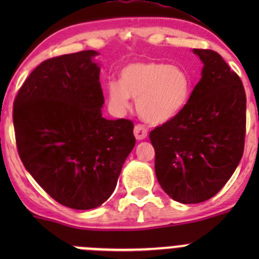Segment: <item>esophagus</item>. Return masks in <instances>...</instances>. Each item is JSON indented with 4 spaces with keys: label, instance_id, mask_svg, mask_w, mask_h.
<instances>
[{
    "label": "esophagus",
    "instance_id": "34e87169",
    "mask_svg": "<svg viewBox=\"0 0 259 259\" xmlns=\"http://www.w3.org/2000/svg\"><path fill=\"white\" fill-rule=\"evenodd\" d=\"M134 135L138 140H143L148 137V129L145 127V125L143 124H137L134 127Z\"/></svg>",
    "mask_w": 259,
    "mask_h": 259
}]
</instances>
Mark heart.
<instances>
[{
  "label": "heart",
  "mask_w": 259,
  "mask_h": 259,
  "mask_svg": "<svg viewBox=\"0 0 259 259\" xmlns=\"http://www.w3.org/2000/svg\"><path fill=\"white\" fill-rule=\"evenodd\" d=\"M190 85L189 75L182 67L143 61L124 67L120 81H109L106 94L114 110H126L129 98H134L143 119L161 124L173 119L184 108L189 99Z\"/></svg>",
  "instance_id": "obj_1"
}]
</instances>
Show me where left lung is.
<instances>
[{
  "mask_svg": "<svg viewBox=\"0 0 259 259\" xmlns=\"http://www.w3.org/2000/svg\"><path fill=\"white\" fill-rule=\"evenodd\" d=\"M204 67L184 108L151 130L155 174L174 200L210 199L241 161L245 139V91L218 52L194 49Z\"/></svg>",
  "mask_w": 259,
  "mask_h": 259,
  "instance_id": "8db88e82",
  "label": "left lung"
}]
</instances>
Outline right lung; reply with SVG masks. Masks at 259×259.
<instances>
[{
	"mask_svg": "<svg viewBox=\"0 0 259 259\" xmlns=\"http://www.w3.org/2000/svg\"><path fill=\"white\" fill-rule=\"evenodd\" d=\"M93 50L41 62L18 90L14 126L21 161L57 203L93 209L113 194L135 145L132 120L101 115Z\"/></svg>",
	"mask_w": 259,
	"mask_h": 259,
	"instance_id": "right-lung-1",
	"label": "right lung"
}]
</instances>
